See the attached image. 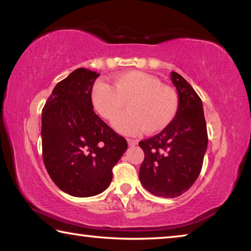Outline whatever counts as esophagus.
<instances>
[{
	"instance_id": "obj_1",
	"label": "esophagus",
	"mask_w": 251,
	"mask_h": 251,
	"mask_svg": "<svg viewBox=\"0 0 251 251\" xmlns=\"http://www.w3.org/2000/svg\"><path fill=\"white\" fill-rule=\"evenodd\" d=\"M127 143H128L129 146H135L138 142L136 141V139H133V138H127Z\"/></svg>"
}]
</instances>
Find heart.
Here are the masks:
<instances>
[{"mask_svg": "<svg viewBox=\"0 0 251 251\" xmlns=\"http://www.w3.org/2000/svg\"><path fill=\"white\" fill-rule=\"evenodd\" d=\"M91 103L99 115L112 121L125 108L129 112L113 122L125 134L144 130L154 134L171 124L179 108L177 92L151 74L130 71L116 75L113 87L99 80L91 92Z\"/></svg>", "mask_w": 251, "mask_h": 251, "instance_id": "1", "label": "heart"}]
</instances>
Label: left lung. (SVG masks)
Returning a JSON list of instances; mask_svg holds the SVG:
<instances>
[{
    "label": "left lung",
    "instance_id": "obj_1",
    "mask_svg": "<svg viewBox=\"0 0 251 251\" xmlns=\"http://www.w3.org/2000/svg\"><path fill=\"white\" fill-rule=\"evenodd\" d=\"M171 77L179 108L166 128L139 142L145 158L139 180L155 196L174 198L187 192L201 174L208 136L202 101L190 84L176 72Z\"/></svg>",
    "mask_w": 251,
    "mask_h": 251
}]
</instances>
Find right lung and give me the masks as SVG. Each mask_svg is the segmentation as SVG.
<instances>
[{
  "mask_svg": "<svg viewBox=\"0 0 251 251\" xmlns=\"http://www.w3.org/2000/svg\"><path fill=\"white\" fill-rule=\"evenodd\" d=\"M100 74L77 69L56 84L42 112V151L50 177L75 197L107 188L127 150L124 137L96 115L91 92Z\"/></svg>",
  "mask_w": 251,
  "mask_h": 251,
  "instance_id": "right-lung-1",
  "label": "right lung"
}]
</instances>
